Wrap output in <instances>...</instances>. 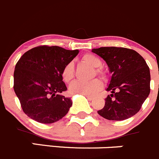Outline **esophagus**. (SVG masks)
Here are the masks:
<instances>
[{
  "instance_id": "1",
  "label": "esophagus",
  "mask_w": 159,
  "mask_h": 159,
  "mask_svg": "<svg viewBox=\"0 0 159 159\" xmlns=\"http://www.w3.org/2000/svg\"><path fill=\"white\" fill-rule=\"evenodd\" d=\"M85 97L88 99V100H93V97H91V96H88V95H85Z\"/></svg>"
}]
</instances>
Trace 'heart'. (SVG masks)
Returning <instances> with one entry per match:
<instances>
[{
  "instance_id": "obj_1",
  "label": "heart",
  "mask_w": 159,
  "mask_h": 159,
  "mask_svg": "<svg viewBox=\"0 0 159 159\" xmlns=\"http://www.w3.org/2000/svg\"><path fill=\"white\" fill-rule=\"evenodd\" d=\"M82 60L93 68L101 66L102 62L97 56L93 54H86L82 57ZM97 73L100 76H103V73L99 69ZM74 77V65L73 62H69L64 66L62 71V78L66 83H70ZM103 86L100 80H93L90 82L75 81L69 87V92L71 94H82V95H93L98 92Z\"/></svg>"
}]
</instances>
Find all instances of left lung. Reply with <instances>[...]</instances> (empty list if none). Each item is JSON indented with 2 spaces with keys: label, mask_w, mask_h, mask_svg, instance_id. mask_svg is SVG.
<instances>
[{
  "label": "left lung",
  "mask_w": 159,
  "mask_h": 159,
  "mask_svg": "<svg viewBox=\"0 0 159 159\" xmlns=\"http://www.w3.org/2000/svg\"><path fill=\"white\" fill-rule=\"evenodd\" d=\"M106 62L111 78L103 109L97 111L103 118L124 120L136 114L150 93V70L136 51L118 47L93 48Z\"/></svg>",
  "instance_id": "1"
}]
</instances>
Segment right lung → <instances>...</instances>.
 I'll list each match as a JSON object with an SVG mask.
<instances>
[{
  "label": "right lung",
  "instance_id": "add662e5",
  "mask_svg": "<svg viewBox=\"0 0 159 159\" xmlns=\"http://www.w3.org/2000/svg\"><path fill=\"white\" fill-rule=\"evenodd\" d=\"M79 52L42 45L20 58L14 73V89L28 117L39 123L52 124L69 112L71 98L59 95L67 90L62 71Z\"/></svg>",
  "mask_w": 159,
  "mask_h": 159
}]
</instances>
